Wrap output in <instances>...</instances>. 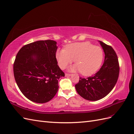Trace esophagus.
Listing matches in <instances>:
<instances>
[{"instance_id":"1","label":"esophagus","mask_w":134,"mask_h":134,"mask_svg":"<svg viewBox=\"0 0 134 134\" xmlns=\"http://www.w3.org/2000/svg\"><path fill=\"white\" fill-rule=\"evenodd\" d=\"M70 75H71L70 74H68V73H66V74H65V76H70Z\"/></svg>"}]
</instances>
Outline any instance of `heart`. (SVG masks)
Masks as SVG:
<instances>
[{
  "label": "heart",
  "mask_w": 134,
  "mask_h": 134,
  "mask_svg": "<svg viewBox=\"0 0 134 134\" xmlns=\"http://www.w3.org/2000/svg\"><path fill=\"white\" fill-rule=\"evenodd\" d=\"M56 56L59 65L63 69L74 59L76 64L70 68V70L80 71L83 75H91L99 69L103 60L104 52L101 47L84 42L68 44L65 50L58 51Z\"/></svg>",
  "instance_id": "b5f03b06"
}]
</instances>
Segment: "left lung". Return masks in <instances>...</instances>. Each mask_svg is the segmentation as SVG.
I'll return each instance as SVG.
<instances>
[{
  "label": "left lung",
  "instance_id": "left-lung-1",
  "mask_svg": "<svg viewBox=\"0 0 134 134\" xmlns=\"http://www.w3.org/2000/svg\"><path fill=\"white\" fill-rule=\"evenodd\" d=\"M104 52V61L99 70L93 76L79 78L75 87L78 94L88 100H98L106 97L114 88L118 80L120 66L113 48L99 41Z\"/></svg>",
  "mask_w": 134,
  "mask_h": 134
}]
</instances>
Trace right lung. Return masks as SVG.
<instances>
[{"label": "right lung", "instance_id": "add662e5", "mask_svg": "<svg viewBox=\"0 0 134 134\" xmlns=\"http://www.w3.org/2000/svg\"><path fill=\"white\" fill-rule=\"evenodd\" d=\"M53 40H41L28 43L19 50L13 64L17 86L27 98L44 103L54 98L59 81L64 72L56 58L58 46Z\"/></svg>", "mask_w": 134, "mask_h": 134}]
</instances>
